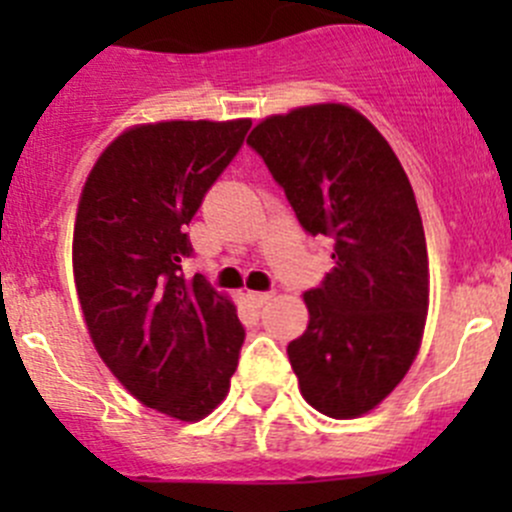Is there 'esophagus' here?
<instances>
[{"label":"esophagus","instance_id":"obj_1","mask_svg":"<svg viewBox=\"0 0 512 512\" xmlns=\"http://www.w3.org/2000/svg\"><path fill=\"white\" fill-rule=\"evenodd\" d=\"M247 299L252 304H257V307H265V304H270L275 299V292H247Z\"/></svg>","mask_w":512,"mask_h":512}]
</instances>
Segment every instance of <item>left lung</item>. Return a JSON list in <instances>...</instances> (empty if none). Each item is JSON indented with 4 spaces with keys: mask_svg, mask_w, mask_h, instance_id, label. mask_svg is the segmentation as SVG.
<instances>
[{
    "mask_svg": "<svg viewBox=\"0 0 512 512\" xmlns=\"http://www.w3.org/2000/svg\"><path fill=\"white\" fill-rule=\"evenodd\" d=\"M247 143L285 188L299 225L332 240V272L304 292L309 324L287 354L304 401L359 418L414 364L428 312V252L394 148L347 103L267 116Z\"/></svg>",
    "mask_w": 512,
    "mask_h": 512,
    "instance_id": "left-lung-1",
    "label": "left lung"
}]
</instances>
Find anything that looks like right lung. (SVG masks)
I'll return each mask as SVG.
<instances>
[{
    "label": "right lung",
    "instance_id": "add662e5",
    "mask_svg": "<svg viewBox=\"0 0 512 512\" xmlns=\"http://www.w3.org/2000/svg\"><path fill=\"white\" fill-rule=\"evenodd\" d=\"M250 118L138 123L113 138L81 190L74 282L103 364L148 409L200 421L230 391L242 329L203 275L185 277V225L240 151Z\"/></svg>",
    "mask_w": 512,
    "mask_h": 512
}]
</instances>
